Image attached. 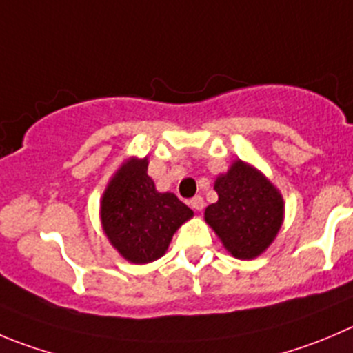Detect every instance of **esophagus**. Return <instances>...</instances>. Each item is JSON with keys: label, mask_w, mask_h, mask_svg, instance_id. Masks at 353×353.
Returning a JSON list of instances; mask_svg holds the SVG:
<instances>
[{"label": "esophagus", "mask_w": 353, "mask_h": 353, "mask_svg": "<svg viewBox=\"0 0 353 353\" xmlns=\"http://www.w3.org/2000/svg\"><path fill=\"white\" fill-rule=\"evenodd\" d=\"M190 205L194 208V210H198V212L203 210V207H205L203 198H201V196H193V198H191V200H190Z\"/></svg>", "instance_id": "esophagus-1"}]
</instances>
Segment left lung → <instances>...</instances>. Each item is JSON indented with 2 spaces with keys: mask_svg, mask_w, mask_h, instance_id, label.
<instances>
[{
  "mask_svg": "<svg viewBox=\"0 0 353 353\" xmlns=\"http://www.w3.org/2000/svg\"><path fill=\"white\" fill-rule=\"evenodd\" d=\"M217 203L208 205L205 221L236 259H255L272 243L283 222V198L259 170L238 160L217 177Z\"/></svg>",
  "mask_w": 353,
  "mask_h": 353,
  "instance_id": "1",
  "label": "left lung"
}]
</instances>
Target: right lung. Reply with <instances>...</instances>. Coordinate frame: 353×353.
Returning <instances> with one entry per match:
<instances>
[{
  "label": "right lung",
  "instance_id": "1",
  "mask_svg": "<svg viewBox=\"0 0 353 353\" xmlns=\"http://www.w3.org/2000/svg\"><path fill=\"white\" fill-rule=\"evenodd\" d=\"M193 210L176 194L159 193L148 160H129L119 169L101 200V222L124 259L148 263L165 253L174 232Z\"/></svg>",
  "mask_w": 353,
  "mask_h": 353
}]
</instances>
